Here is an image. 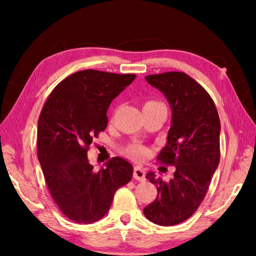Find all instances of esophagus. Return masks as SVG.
<instances>
[{
  "label": "esophagus",
  "instance_id": "esophagus-1",
  "mask_svg": "<svg viewBox=\"0 0 256 256\" xmlns=\"http://www.w3.org/2000/svg\"><path fill=\"white\" fill-rule=\"evenodd\" d=\"M133 177H134V180H144V178H146V172H144V170H142L141 167H138V166H136V167H134V170H133Z\"/></svg>",
  "mask_w": 256,
  "mask_h": 256
}]
</instances>
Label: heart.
<instances>
[{
	"label": "heart",
	"instance_id": "1",
	"mask_svg": "<svg viewBox=\"0 0 256 256\" xmlns=\"http://www.w3.org/2000/svg\"><path fill=\"white\" fill-rule=\"evenodd\" d=\"M158 105H162V102H154V100H149L144 102V108H148V107H154V106H158ZM126 152L132 156L133 158H136V159H141L144 158L146 156V149L144 146H142L140 144H132L128 148L126 149Z\"/></svg>",
	"mask_w": 256,
	"mask_h": 256
}]
</instances>
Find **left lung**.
<instances>
[{
  "label": "left lung",
  "mask_w": 256,
  "mask_h": 256,
  "mask_svg": "<svg viewBox=\"0 0 256 256\" xmlns=\"http://www.w3.org/2000/svg\"><path fill=\"white\" fill-rule=\"evenodd\" d=\"M146 80L170 105L172 126L157 160L176 170L170 182L146 174L158 194L144 214L154 224L174 226L198 210L209 188L220 160V120L210 94L186 73L164 72Z\"/></svg>",
  "instance_id": "1"
}]
</instances>
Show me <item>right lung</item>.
Here are the masks:
<instances>
[{
	"mask_svg": "<svg viewBox=\"0 0 256 256\" xmlns=\"http://www.w3.org/2000/svg\"><path fill=\"white\" fill-rule=\"evenodd\" d=\"M136 74L84 70L55 86L38 120L37 151L52 198L68 219L92 224L105 216L114 194L132 178L133 166L114 157L94 170L86 151L107 126L112 100Z\"/></svg>",
	"mask_w": 256,
	"mask_h": 256,
	"instance_id": "obj_1",
	"label": "right lung"
}]
</instances>
